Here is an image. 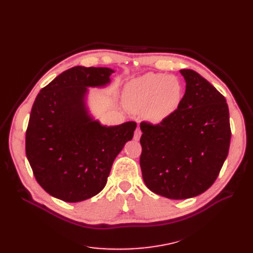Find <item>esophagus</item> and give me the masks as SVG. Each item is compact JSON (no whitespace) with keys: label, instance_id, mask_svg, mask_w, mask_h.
<instances>
[{"label":"esophagus","instance_id":"esophagus-1","mask_svg":"<svg viewBox=\"0 0 253 253\" xmlns=\"http://www.w3.org/2000/svg\"><path fill=\"white\" fill-rule=\"evenodd\" d=\"M141 134H142L141 130H140L139 128H137V129L135 130V132H134V139H135L136 141H138V140L140 139V136H141Z\"/></svg>","mask_w":253,"mask_h":253}]
</instances>
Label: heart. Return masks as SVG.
<instances>
[{
	"instance_id": "heart-1",
	"label": "heart",
	"mask_w": 253,
	"mask_h": 253,
	"mask_svg": "<svg viewBox=\"0 0 253 253\" xmlns=\"http://www.w3.org/2000/svg\"><path fill=\"white\" fill-rule=\"evenodd\" d=\"M182 96L179 79L166 74H145L131 80L123 91L126 108L132 113L144 114L153 123H160L173 114Z\"/></svg>"
}]
</instances>
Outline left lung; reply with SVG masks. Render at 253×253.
Returning <instances> with one entry per match:
<instances>
[{"label": "left lung", "instance_id": "8db88e82", "mask_svg": "<svg viewBox=\"0 0 253 253\" xmlns=\"http://www.w3.org/2000/svg\"><path fill=\"white\" fill-rule=\"evenodd\" d=\"M179 72L187 85L178 109L158 125L140 123L143 181L153 193L174 200L213 184L232 135L224 96L197 72Z\"/></svg>", "mask_w": 253, "mask_h": 253}]
</instances>
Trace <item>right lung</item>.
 Wrapping results in <instances>:
<instances>
[{
  "mask_svg": "<svg viewBox=\"0 0 253 253\" xmlns=\"http://www.w3.org/2000/svg\"><path fill=\"white\" fill-rule=\"evenodd\" d=\"M109 68L75 66L44 87L33 104L25 153L39 184L64 202L103 190L115 158L133 137L135 122L101 125L87 106L89 87L111 83Z\"/></svg>",
  "mask_w": 253,
  "mask_h": 253,
  "instance_id": "right-lung-1",
  "label": "right lung"
}]
</instances>
